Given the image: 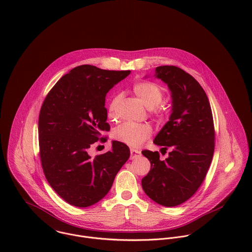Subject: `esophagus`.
Masks as SVG:
<instances>
[{
  "label": "esophagus",
  "instance_id": "1",
  "mask_svg": "<svg viewBox=\"0 0 252 252\" xmlns=\"http://www.w3.org/2000/svg\"><path fill=\"white\" fill-rule=\"evenodd\" d=\"M130 152H131V157H130V158H131L132 160L138 158V157L141 155V151L138 150V149H135V148H131V149H130Z\"/></svg>",
  "mask_w": 252,
  "mask_h": 252
}]
</instances>
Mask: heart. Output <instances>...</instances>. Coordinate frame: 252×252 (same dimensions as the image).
<instances>
[{
	"mask_svg": "<svg viewBox=\"0 0 252 252\" xmlns=\"http://www.w3.org/2000/svg\"><path fill=\"white\" fill-rule=\"evenodd\" d=\"M132 92L137 96L146 108H151L152 113L156 118H163L165 109L160 103L163 100L164 91L157 83L141 80L137 81L132 86ZM121 101L120 94H114L108 104L107 114L109 119L113 120L117 117L118 106ZM152 133V129L148 124L123 123L116 127L113 131V138L122 144L132 147H138L145 142Z\"/></svg>",
	"mask_w": 252,
	"mask_h": 252,
	"instance_id": "1",
	"label": "heart"
}]
</instances>
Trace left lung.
Segmentation results:
<instances>
[{
  "label": "left lung",
  "instance_id": "8db88e82",
  "mask_svg": "<svg viewBox=\"0 0 252 252\" xmlns=\"http://www.w3.org/2000/svg\"><path fill=\"white\" fill-rule=\"evenodd\" d=\"M154 75L168 84L173 99L170 120L154 144L171 152L162 161L158 151H142L151 164L142 186L155 203L176 207L191 198L207 176L215 152L214 118L205 90L191 74L160 66Z\"/></svg>",
  "mask_w": 252,
  "mask_h": 252
}]
</instances>
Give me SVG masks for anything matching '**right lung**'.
<instances>
[{
    "label": "right lung",
    "mask_w": 252,
    "mask_h": 252,
    "mask_svg": "<svg viewBox=\"0 0 252 252\" xmlns=\"http://www.w3.org/2000/svg\"><path fill=\"white\" fill-rule=\"evenodd\" d=\"M131 71H108L81 65L63 75L46 95L38 115L39 157L44 176L70 205L86 208L108 194L130 156L113 141L111 150L91 158L92 144L107 142L106 95Z\"/></svg>",
    "instance_id": "add662e5"
}]
</instances>
